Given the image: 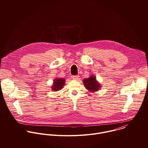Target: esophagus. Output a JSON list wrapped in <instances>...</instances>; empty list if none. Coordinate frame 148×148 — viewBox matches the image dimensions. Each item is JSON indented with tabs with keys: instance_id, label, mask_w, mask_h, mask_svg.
Wrapping results in <instances>:
<instances>
[{
	"instance_id": "34e87169",
	"label": "esophagus",
	"mask_w": 148,
	"mask_h": 148,
	"mask_svg": "<svg viewBox=\"0 0 148 148\" xmlns=\"http://www.w3.org/2000/svg\"><path fill=\"white\" fill-rule=\"evenodd\" d=\"M72 78L73 79H74V80H78V79H79V76L78 75H75V76H73V77H72Z\"/></svg>"
}]
</instances>
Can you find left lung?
<instances>
[{
  "mask_svg": "<svg viewBox=\"0 0 148 148\" xmlns=\"http://www.w3.org/2000/svg\"><path fill=\"white\" fill-rule=\"evenodd\" d=\"M83 84L88 91L90 92H97L101 87V84L98 81L94 75H91L88 78H84Z\"/></svg>",
  "mask_w": 148,
  "mask_h": 148,
  "instance_id": "obj_1",
  "label": "left lung"
}]
</instances>
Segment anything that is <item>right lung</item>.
<instances>
[{"label":"right lung","mask_w":148,"mask_h":148,"mask_svg":"<svg viewBox=\"0 0 148 148\" xmlns=\"http://www.w3.org/2000/svg\"><path fill=\"white\" fill-rule=\"evenodd\" d=\"M66 83V79L63 78L56 77L54 79L52 86H51V90L53 91H58L61 90L64 86Z\"/></svg>","instance_id":"add662e5"}]
</instances>
